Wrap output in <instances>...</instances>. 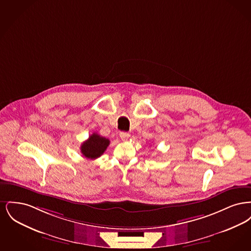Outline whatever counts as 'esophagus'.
<instances>
[{
    "label": "esophagus",
    "instance_id": "obj_1",
    "mask_svg": "<svg viewBox=\"0 0 251 251\" xmlns=\"http://www.w3.org/2000/svg\"><path fill=\"white\" fill-rule=\"evenodd\" d=\"M120 136L122 140H128L129 137H130V133L126 132V131H121L120 133Z\"/></svg>",
    "mask_w": 251,
    "mask_h": 251
}]
</instances>
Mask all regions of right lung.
I'll return each mask as SVG.
<instances>
[{
	"instance_id": "1",
	"label": "right lung",
	"mask_w": 251,
	"mask_h": 251,
	"mask_svg": "<svg viewBox=\"0 0 251 251\" xmlns=\"http://www.w3.org/2000/svg\"><path fill=\"white\" fill-rule=\"evenodd\" d=\"M110 140L98 133H92L81 146V152L87 159H97L106 151Z\"/></svg>"
}]
</instances>
